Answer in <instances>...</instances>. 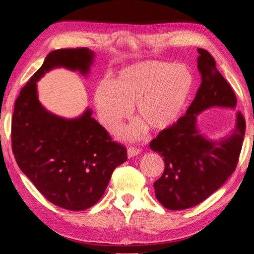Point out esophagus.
<instances>
[{
    "label": "esophagus",
    "instance_id": "34e87169",
    "mask_svg": "<svg viewBox=\"0 0 254 254\" xmlns=\"http://www.w3.org/2000/svg\"><path fill=\"white\" fill-rule=\"evenodd\" d=\"M139 153H140V149L136 147H133V146H130V147H128V149H127V157L129 159L134 157V156H137Z\"/></svg>",
    "mask_w": 254,
    "mask_h": 254
}]
</instances>
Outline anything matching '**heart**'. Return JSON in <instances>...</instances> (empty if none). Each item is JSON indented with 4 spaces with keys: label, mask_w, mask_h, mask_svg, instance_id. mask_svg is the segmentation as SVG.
I'll return each instance as SVG.
<instances>
[{
    "label": "heart",
    "mask_w": 254,
    "mask_h": 254,
    "mask_svg": "<svg viewBox=\"0 0 254 254\" xmlns=\"http://www.w3.org/2000/svg\"><path fill=\"white\" fill-rule=\"evenodd\" d=\"M193 89V75L186 65L146 60L122 70L111 83L99 82L94 105L102 125L117 132L134 106L135 122L125 132L129 140L141 139L146 126L164 130L175 125L186 110Z\"/></svg>",
    "instance_id": "heart-1"
}]
</instances>
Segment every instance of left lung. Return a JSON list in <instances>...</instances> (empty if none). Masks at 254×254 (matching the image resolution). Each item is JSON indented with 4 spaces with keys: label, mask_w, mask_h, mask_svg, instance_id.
Here are the masks:
<instances>
[{
    "label": "left lung",
    "mask_w": 254,
    "mask_h": 254,
    "mask_svg": "<svg viewBox=\"0 0 254 254\" xmlns=\"http://www.w3.org/2000/svg\"><path fill=\"white\" fill-rule=\"evenodd\" d=\"M201 84L184 117L161 131L149 147L163 158L165 168L153 183L159 202L168 210H186L216 191L235 171L245 136L246 122L241 112L231 133L219 141L203 136L197 128V115L212 107L234 109L236 96L216 67L211 54L197 50Z\"/></svg>",
    "instance_id": "1"
}]
</instances>
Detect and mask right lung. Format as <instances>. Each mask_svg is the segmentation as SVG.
Here are the masks:
<instances>
[{
	"label": "right lung",
	"instance_id": "1",
	"mask_svg": "<svg viewBox=\"0 0 254 254\" xmlns=\"http://www.w3.org/2000/svg\"><path fill=\"white\" fill-rule=\"evenodd\" d=\"M93 59L87 48L51 52L22 88L11 120L12 152L20 170L49 201L70 211L87 210L102 198L127 151L92 118L91 109L71 120L48 111L38 99L37 81L61 66L87 75Z\"/></svg>",
	"mask_w": 254,
	"mask_h": 254
}]
</instances>
